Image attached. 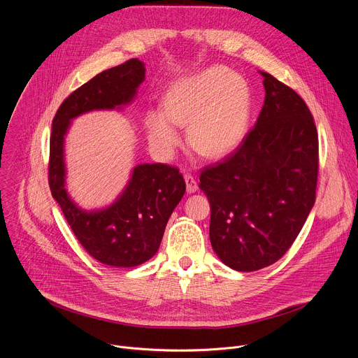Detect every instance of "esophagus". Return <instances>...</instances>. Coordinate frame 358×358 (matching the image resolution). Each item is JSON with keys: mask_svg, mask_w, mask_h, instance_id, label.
<instances>
[{"mask_svg": "<svg viewBox=\"0 0 358 358\" xmlns=\"http://www.w3.org/2000/svg\"><path fill=\"white\" fill-rule=\"evenodd\" d=\"M185 182H186V189L189 193H194L199 189V183L192 173H185Z\"/></svg>", "mask_w": 358, "mask_h": 358, "instance_id": "obj_1", "label": "esophagus"}]
</instances>
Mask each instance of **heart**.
<instances>
[{"label": "heart", "instance_id": "b5f03b06", "mask_svg": "<svg viewBox=\"0 0 358 358\" xmlns=\"http://www.w3.org/2000/svg\"><path fill=\"white\" fill-rule=\"evenodd\" d=\"M249 115L246 80L222 67H210L175 83L164 96V109L145 113V126L152 145L172 151L180 140L178 126L189 121L192 150L204 157H220L242 141Z\"/></svg>", "mask_w": 358, "mask_h": 358}]
</instances>
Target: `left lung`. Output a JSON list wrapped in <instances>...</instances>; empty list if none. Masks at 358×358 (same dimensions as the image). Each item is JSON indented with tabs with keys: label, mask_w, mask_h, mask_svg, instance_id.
I'll use <instances>...</instances> for the list:
<instances>
[{
	"label": "left lung",
	"mask_w": 358,
	"mask_h": 358,
	"mask_svg": "<svg viewBox=\"0 0 358 358\" xmlns=\"http://www.w3.org/2000/svg\"><path fill=\"white\" fill-rule=\"evenodd\" d=\"M262 76L266 96L256 124L232 154L200 173L213 249L238 271L282 257L316 197L319 141L310 110L292 88Z\"/></svg>",
	"instance_id": "left-lung-1"
}]
</instances>
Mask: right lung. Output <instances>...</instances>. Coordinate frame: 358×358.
Instances as JSON below:
<instances>
[{"mask_svg":"<svg viewBox=\"0 0 358 358\" xmlns=\"http://www.w3.org/2000/svg\"><path fill=\"white\" fill-rule=\"evenodd\" d=\"M144 77L145 69L138 59L102 71L64 99L52 124V196L83 248L98 262L115 267H134L157 253L166 222L185 194V179L176 166L138 165L116 203L99 211H83L64 187L63 144L71 119L90 110L113 109L131 102Z\"/></svg>","mask_w":358,"mask_h":358,"instance_id":"add662e5","label":"right lung"}]
</instances>
